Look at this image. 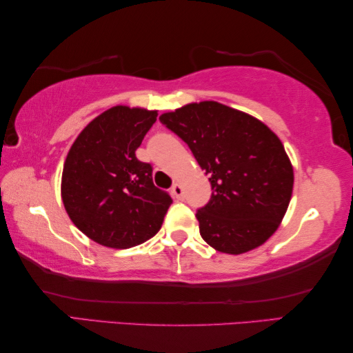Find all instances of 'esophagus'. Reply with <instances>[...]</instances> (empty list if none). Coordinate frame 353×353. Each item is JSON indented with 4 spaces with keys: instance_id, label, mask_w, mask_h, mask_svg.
Instances as JSON below:
<instances>
[{
    "instance_id": "esophagus-1",
    "label": "esophagus",
    "mask_w": 353,
    "mask_h": 353,
    "mask_svg": "<svg viewBox=\"0 0 353 353\" xmlns=\"http://www.w3.org/2000/svg\"><path fill=\"white\" fill-rule=\"evenodd\" d=\"M172 194L175 195V199H178V200H183V188H181V184H173L172 186Z\"/></svg>"
}]
</instances>
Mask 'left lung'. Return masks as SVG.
Returning <instances> with one entry per match:
<instances>
[{"label": "left lung", "mask_w": 353, "mask_h": 353, "mask_svg": "<svg viewBox=\"0 0 353 353\" xmlns=\"http://www.w3.org/2000/svg\"><path fill=\"white\" fill-rule=\"evenodd\" d=\"M159 120L210 175L211 200L195 214L206 244L230 255L264 244L285 217L294 186L279 136L261 120L217 101L190 103Z\"/></svg>", "instance_id": "1"}]
</instances>
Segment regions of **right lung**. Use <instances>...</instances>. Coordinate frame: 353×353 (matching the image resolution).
<instances>
[{"mask_svg": "<svg viewBox=\"0 0 353 353\" xmlns=\"http://www.w3.org/2000/svg\"><path fill=\"white\" fill-rule=\"evenodd\" d=\"M158 111L114 106L79 132L62 170L68 217L98 244L130 248L153 238L172 203L153 184L152 165L136 150Z\"/></svg>", "mask_w": 353, "mask_h": 353, "instance_id": "obj_1", "label": "right lung"}]
</instances>
